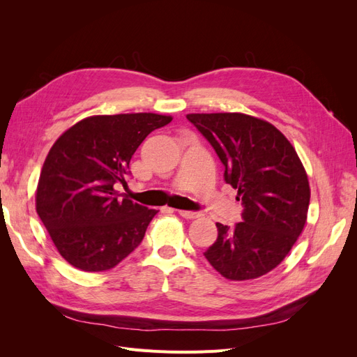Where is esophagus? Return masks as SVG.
Returning <instances> with one entry per match:
<instances>
[{
    "label": "esophagus",
    "instance_id": "34e87169",
    "mask_svg": "<svg viewBox=\"0 0 357 357\" xmlns=\"http://www.w3.org/2000/svg\"><path fill=\"white\" fill-rule=\"evenodd\" d=\"M178 214L185 219H197L199 218L198 211H189V210H178Z\"/></svg>",
    "mask_w": 357,
    "mask_h": 357
}]
</instances>
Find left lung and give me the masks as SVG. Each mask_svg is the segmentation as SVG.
<instances>
[{"label":"left lung","instance_id":"1","mask_svg":"<svg viewBox=\"0 0 357 357\" xmlns=\"http://www.w3.org/2000/svg\"><path fill=\"white\" fill-rule=\"evenodd\" d=\"M225 165V181L238 190L241 219L218 226L204 252L229 280H252L274 269L304 229L310 205L307 172L275 126L241 113L188 114Z\"/></svg>","mask_w":357,"mask_h":357}]
</instances>
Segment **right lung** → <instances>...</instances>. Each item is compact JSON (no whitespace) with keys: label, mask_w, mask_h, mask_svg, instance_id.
<instances>
[{"label":"right lung","mask_w":357,"mask_h":357,"mask_svg":"<svg viewBox=\"0 0 357 357\" xmlns=\"http://www.w3.org/2000/svg\"><path fill=\"white\" fill-rule=\"evenodd\" d=\"M169 116H92L63 132L43 165L36 207L61 256L82 271H107L143 241L158 213L116 192L144 138Z\"/></svg>","instance_id":"1"}]
</instances>
